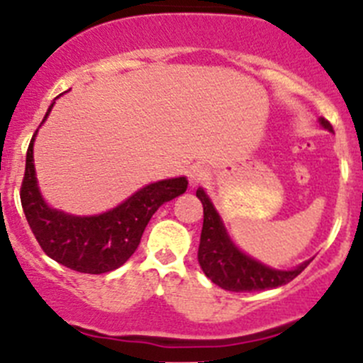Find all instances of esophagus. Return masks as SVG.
I'll return each instance as SVG.
<instances>
[{
	"label": "esophagus",
	"mask_w": 363,
	"mask_h": 363,
	"mask_svg": "<svg viewBox=\"0 0 363 363\" xmlns=\"http://www.w3.org/2000/svg\"><path fill=\"white\" fill-rule=\"evenodd\" d=\"M187 176H189V182H191L192 185H198L206 178V169L203 167L201 164H194L187 171Z\"/></svg>",
	"instance_id": "1"
}]
</instances>
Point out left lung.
<instances>
[{
    "instance_id": "1",
    "label": "left lung",
    "mask_w": 363,
    "mask_h": 363,
    "mask_svg": "<svg viewBox=\"0 0 363 363\" xmlns=\"http://www.w3.org/2000/svg\"><path fill=\"white\" fill-rule=\"evenodd\" d=\"M320 124L326 130L333 132V126L328 119L320 117ZM196 196L201 199L203 217H205L201 239H199L198 262L203 272L224 291L251 292L281 287L285 283L292 281L298 274H301L306 265L310 264V262H305L292 271H276V269L253 260L242 251L237 250L235 244L228 239L219 213L216 212L205 191L198 189Z\"/></svg>"
}]
</instances>
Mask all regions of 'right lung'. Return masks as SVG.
<instances>
[{
    "label": "right lung",
    "mask_w": 363,
    "mask_h": 363,
    "mask_svg": "<svg viewBox=\"0 0 363 363\" xmlns=\"http://www.w3.org/2000/svg\"><path fill=\"white\" fill-rule=\"evenodd\" d=\"M35 135L37 132L26 151L21 205L44 253L72 271L103 274L121 267L139 247L140 237L158 206L187 191L189 182L185 178L162 179L140 189L132 198L101 216H67L50 208L40 198L33 167Z\"/></svg>",
    "instance_id": "right-lung-1"
}]
</instances>
